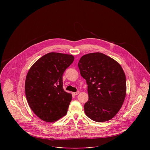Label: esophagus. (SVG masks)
Masks as SVG:
<instances>
[{
    "instance_id": "obj_1",
    "label": "esophagus",
    "mask_w": 150,
    "mask_h": 150,
    "mask_svg": "<svg viewBox=\"0 0 150 150\" xmlns=\"http://www.w3.org/2000/svg\"><path fill=\"white\" fill-rule=\"evenodd\" d=\"M79 93V91H76V93H73V94H74V95H75V96H76V95H78V94Z\"/></svg>"
}]
</instances>
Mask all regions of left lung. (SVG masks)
Instances as JSON below:
<instances>
[{"label":"left lung","mask_w":150,"mask_h":150,"mask_svg":"<svg viewBox=\"0 0 150 150\" xmlns=\"http://www.w3.org/2000/svg\"><path fill=\"white\" fill-rule=\"evenodd\" d=\"M78 66L88 85L85 115L98 122L112 119L120 109L126 93V76L120 64L97 52L82 56Z\"/></svg>","instance_id":"obj_1"}]
</instances>
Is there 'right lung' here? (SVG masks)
<instances>
[{
    "mask_svg": "<svg viewBox=\"0 0 150 150\" xmlns=\"http://www.w3.org/2000/svg\"><path fill=\"white\" fill-rule=\"evenodd\" d=\"M74 57L49 53L37 60L27 75L25 96L33 112L41 120L55 122L65 116L72 94L63 88V74Z\"/></svg>",
    "mask_w": 150,
    "mask_h": 150,
    "instance_id": "obj_1",
    "label": "right lung"
}]
</instances>
